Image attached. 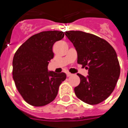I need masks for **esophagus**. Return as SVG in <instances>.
<instances>
[{
    "label": "esophagus",
    "instance_id": "esophagus-1",
    "mask_svg": "<svg viewBox=\"0 0 128 128\" xmlns=\"http://www.w3.org/2000/svg\"><path fill=\"white\" fill-rule=\"evenodd\" d=\"M66 74H67V76L68 77H70V76H72V74H71L70 72H67Z\"/></svg>",
    "mask_w": 128,
    "mask_h": 128
}]
</instances>
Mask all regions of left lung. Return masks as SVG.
Masks as SVG:
<instances>
[{"mask_svg": "<svg viewBox=\"0 0 128 128\" xmlns=\"http://www.w3.org/2000/svg\"><path fill=\"white\" fill-rule=\"evenodd\" d=\"M66 36L76 48L78 63L88 70L86 77L78 74L80 82L75 88L76 96L84 102L96 105L114 90L120 73L116 50L106 40L82 31H67Z\"/></svg>", "mask_w": 128, "mask_h": 128, "instance_id": "1", "label": "left lung"}]
</instances>
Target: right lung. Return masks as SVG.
<instances>
[{
  "instance_id": "1",
  "label": "right lung",
  "mask_w": 128,
  "mask_h": 128,
  "mask_svg": "<svg viewBox=\"0 0 128 128\" xmlns=\"http://www.w3.org/2000/svg\"><path fill=\"white\" fill-rule=\"evenodd\" d=\"M62 31H43L32 36L20 46L12 60V78L18 90L28 104L44 106L54 100L65 72L49 71L53 58L52 46L64 37Z\"/></svg>"
}]
</instances>
